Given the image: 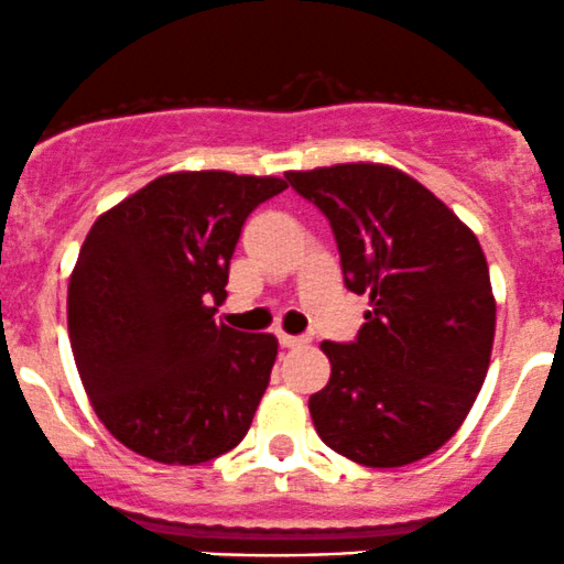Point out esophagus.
I'll use <instances>...</instances> for the list:
<instances>
[{"instance_id": "1", "label": "esophagus", "mask_w": 564, "mask_h": 564, "mask_svg": "<svg viewBox=\"0 0 564 564\" xmlns=\"http://www.w3.org/2000/svg\"><path fill=\"white\" fill-rule=\"evenodd\" d=\"M276 338H280V344L284 349H299V346L308 344L306 338H301V335H288V333H276Z\"/></svg>"}]
</instances>
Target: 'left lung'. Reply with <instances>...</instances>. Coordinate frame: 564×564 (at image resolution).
<instances>
[{
  "instance_id": "1",
  "label": "left lung",
  "mask_w": 564,
  "mask_h": 564,
  "mask_svg": "<svg viewBox=\"0 0 564 564\" xmlns=\"http://www.w3.org/2000/svg\"><path fill=\"white\" fill-rule=\"evenodd\" d=\"M284 178L330 220L346 288L370 295L357 340L322 344L330 381L308 400L316 434L372 469L426 458L466 421L490 367L496 299L479 239L391 164Z\"/></svg>"
}]
</instances>
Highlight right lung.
I'll use <instances>...</instances> for the list:
<instances>
[{
    "label": "right lung",
    "mask_w": 564,
    "mask_h": 564,
    "mask_svg": "<svg viewBox=\"0 0 564 564\" xmlns=\"http://www.w3.org/2000/svg\"><path fill=\"white\" fill-rule=\"evenodd\" d=\"M284 188L181 170L93 224L68 280V338L95 415L132 453L197 466L248 434L280 344L215 312L245 220Z\"/></svg>",
    "instance_id": "1"
}]
</instances>
